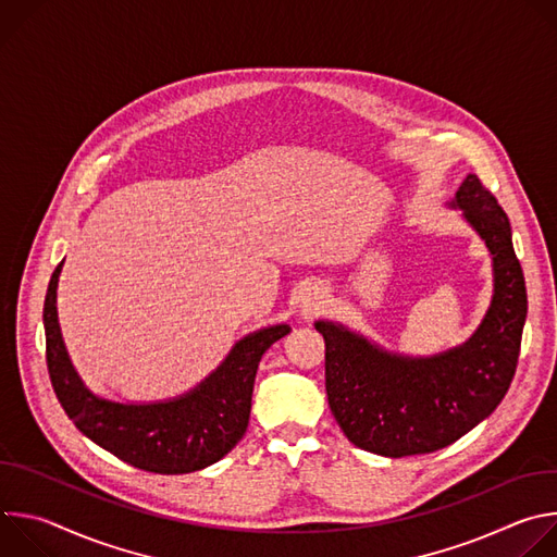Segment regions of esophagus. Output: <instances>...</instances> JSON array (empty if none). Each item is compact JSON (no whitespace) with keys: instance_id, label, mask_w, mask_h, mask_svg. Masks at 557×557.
Masks as SVG:
<instances>
[{"instance_id":"34e87169","label":"esophagus","mask_w":557,"mask_h":557,"mask_svg":"<svg viewBox=\"0 0 557 557\" xmlns=\"http://www.w3.org/2000/svg\"><path fill=\"white\" fill-rule=\"evenodd\" d=\"M322 295H317V293H312V295H308V299L304 301V310H317V306H320L322 301Z\"/></svg>"}]
</instances>
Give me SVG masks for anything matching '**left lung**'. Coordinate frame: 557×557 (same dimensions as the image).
I'll return each instance as SVG.
<instances>
[{"mask_svg":"<svg viewBox=\"0 0 557 557\" xmlns=\"http://www.w3.org/2000/svg\"><path fill=\"white\" fill-rule=\"evenodd\" d=\"M451 205L481 233L494 260V299L467 344L432 359H408L344 326L314 324L326 342L333 417L352 445L379 456L430 454L456 443L498 408L518 368L527 286L509 218L475 174Z\"/></svg>","mask_w":557,"mask_h":557,"instance_id":"left-lung-1","label":"left lung"}]
</instances>
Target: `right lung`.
<instances>
[{
  "mask_svg": "<svg viewBox=\"0 0 557 557\" xmlns=\"http://www.w3.org/2000/svg\"><path fill=\"white\" fill-rule=\"evenodd\" d=\"M54 269L46 301V363L57 399L72 423L123 462L153 473H189L226 456L249 425L251 394L262 355L284 335L286 324L237 342L224 363L196 389L168 404L123 406L95 396L74 372L57 322Z\"/></svg>",
  "mask_w": 557,
  "mask_h": 557,
  "instance_id": "add662e5",
  "label": "right lung"
}]
</instances>
